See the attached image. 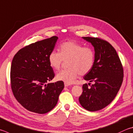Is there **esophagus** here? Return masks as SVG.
<instances>
[{
	"label": "esophagus",
	"instance_id": "1",
	"mask_svg": "<svg viewBox=\"0 0 133 133\" xmlns=\"http://www.w3.org/2000/svg\"><path fill=\"white\" fill-rule=\"evenodd\" d=\"M69 85H70V84H67V83H64V86L66 87H69Z\"/></svg>",
	"mask_w": 133,
	"mask_h": 133
}]
</instances>
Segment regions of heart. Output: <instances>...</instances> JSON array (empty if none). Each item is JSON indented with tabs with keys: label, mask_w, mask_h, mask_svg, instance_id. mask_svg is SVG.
Here are the masks:
<instances>
[{
	"label": "heart",
	"mask_w": 133,
	"mask_h": 133,
	"mask_svg": "<svg viewBox=\"0 0 133 133\" xmlns=\"http://www.w3.org/2000/svg\"><path fill=\"white\" fill-rule=\"evenodd\" d=\"M95 57L92 48L84 46L74 41H69L60 45L59 52H50L48 60L50 67L58 70L64 60H69L67 62L69 68L59 72L56 78L70 84L76 81L79 74L84 76L91 70L95 63Z\"/></svg>",
	"instance_id": "1"
}]
</instances>
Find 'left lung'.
I'll return each instance as SVG.
<instances>
[{
	"label": "left lung",
	"instance_id": "left-lung-1",
	"mask_svg": "<svg viewBox=\"0 0 133 133\" xmlns=\"http://www.w3.org/2000/svg\"><path fill=\"white\" fill-rule=\"evenodd\" d=\"M91 43L95 49V63L91 70L84 76L87 81L94 82L89 87L83 84L79 102L91 112L105 108L116 97L123 80V68L112 45L99 38L83 37Z\"/></svg>",
	"mask_w": 133,
	"mask_h": 133
}]
</instances>
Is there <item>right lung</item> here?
<instances>
[{"label":"right lung","instance_id":"right-lung-1","mask_svg":"<svg viewBox=\"0 0 133 133\" xmlns=\"http://www.w3.org/2000/svg\"><path fill=\"white\" fill-rule=\"evenodd\" d=\"M58 37L54 36L25 46L12 60L10 85L16 100L31 112L44 114L55 108L64 83H46L54 78L48 57Z\"/></svg>","mask_w":133,"mask_h":133}]
</instances>
